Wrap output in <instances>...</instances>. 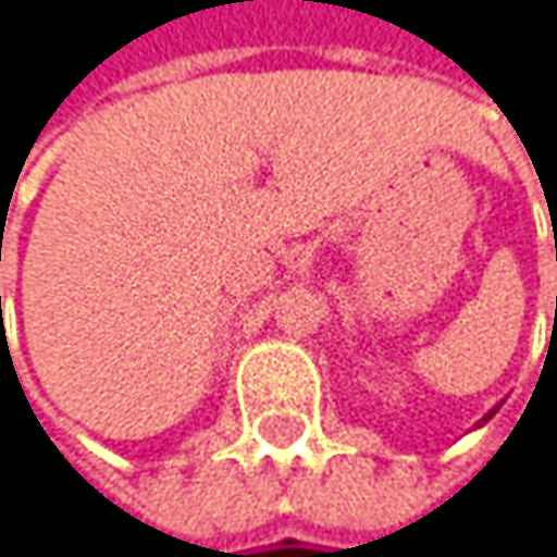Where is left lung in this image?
Instances as JSON below:
<instances>
[{"instance_id":"left-lung-1","label":"left lung","mask_w":557,"mask_h":557,"mask_svg":"<svg viewBox=\"0 0 557 557\" xmlns=\"http://www.w3.org/2000/svg\"><path fill=\"white\" fill-rule=\"evenodd\" d=\"M492 412H495V409H492ZM492 412H488V416H492Z\"/></svg>"}]
</instances>
